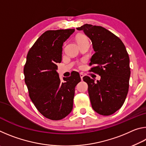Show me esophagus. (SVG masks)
Masks as SVG:
<instances>
[{"mask_svg": "<svg viewBox=\"0 0 146 146\" xmlns=\"http://www.w3.org/2000/svg\"><path fill=\"white\" fill-rule=\"evenodd\" d=\"M84 75L83 73H80V76L81 80H82V78H83V77H84Z\"/></svg>", "mask_w": 146, "mask_h": 146, "instance_id": "34e87169", "label": "esophagus"}]
</instances>
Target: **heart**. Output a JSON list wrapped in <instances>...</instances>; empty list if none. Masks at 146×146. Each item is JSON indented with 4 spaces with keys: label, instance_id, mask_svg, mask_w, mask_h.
Instances as JSON below:
<instances>
[{
    "label": "heart",
    "instance_id": "1",
    "mask_svg": "<svg viewBox=\"0 0 146 146\" xmlns=\"http://www.w3.org/2000/svg\"><path fill=\"white\" fill-rule=\"evenodd\" d=\"M75 40L79 46L86 42H89L88 38L85 35H83V34L77 35L75 37Z\"/></svg>",
    "mask_w": 146,
    "mask_h": 146
}]
</instances>
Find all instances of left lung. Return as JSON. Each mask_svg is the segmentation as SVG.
Here are the masks:
<instances>
[{"instance_id":"left-lung-1","label":"left lung","mask_w":146,"mask_h":146,"mask_svg":"<svg viewBox=\"0 0 146 146\" xmlns=\"http://www.w3.org/2000/svg\"><path fill=\"white\" fill-rule=\"evenodd\" d=\"M83 31L92 42L95 53L90 65L91 71L100 76V80L85 76L92 108L100 115H112L122 107L129 90V57L120 39L102 26L86 24Z\"/></svg>"}]
</instances>
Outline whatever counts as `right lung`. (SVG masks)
Wrapping results in <instances>:
<instances>
[{
  "label": "right lung",
  "mask_w": 146,
  "mask_h": 146,
  "mask_svg": "<svg viewBox=\"0 0 146 146\" xmlns=\"http://www.w3.org/2000/svg\"><path fill=\"white\" fill-rule=\"evenodd\" d=\"M75 29L49 30L39 37L28 51L24 68L29 97L46 118L58 120L73 110L75 88L81 79L78 72L63 82L56 71L62 61L63 44Z\"/></svg>",
  "instance_id": "right-lung-1"
}]
</instances>
